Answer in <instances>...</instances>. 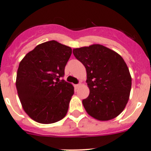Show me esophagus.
<instances>
[{
	"label": "esophagus",
	"instance_id": "1",
	"mask_svg": "<svg viewBox=\"0 0 151 151\" xmlns=\"http://www.w3.org/2000/svg\"><path fill=\"white\" fill-rule=\"evenodd\" d=\"M80 84H76V85H74V89H75V90L78 89V88H79V87H80Z\"/></svg>",
	"mask_w": 151,
	"mask_h": 151
}]
</instances>
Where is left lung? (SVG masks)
<instances>
[{"instance_id": "1", "label": "left lung", "mask_w": 151, "mask_h": 151, "mask_svg": "<svg viewBox=\"0 0 151 151\" xmlns=\"http://www.w3.org/2000/svg\"><path fill=\"white\" fill-rule=\"evenodd\" d=\"M86 68L89 96L83 100L86 112L99 121L113 119L123 112L132 88V77L123 58L101 45L74 49Z\"/></svg>"}]
</instances>
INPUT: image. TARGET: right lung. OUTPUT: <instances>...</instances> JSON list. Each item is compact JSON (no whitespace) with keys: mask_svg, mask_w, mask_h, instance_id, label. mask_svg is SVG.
Wrapping results in <instances>:
<instances>
[{"mask_svg":"<svg viewBox=\"0 0 151 151\" xmlns=\"http://www.w3.org/2000/svg\"><path fill=\"white\" fill-rule=\"evenodd\" d=\"M72 50L54 40L37 45L19 63L16 80L24 110L38 123L49 124L66 115L74 87L65 80L64 70Z\"/></svg>","mask_w":151,"mask_h":151,"instance_id":"obj_1","label":"right lung"}]
</instances>
